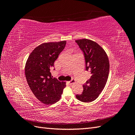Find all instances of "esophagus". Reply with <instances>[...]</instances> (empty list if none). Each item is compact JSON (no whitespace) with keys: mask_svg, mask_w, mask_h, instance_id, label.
<instances>
[{"mask_svg":"<svg viewBox=\"0 0 135 135\" xmlns=\"http://www.w3.org/2000/svg\"><path fill=\"white\" fill-rule=\"evenodd\" d=\"M68 82L69 83V84H73V83H74L75 82V80H74V79H71V80H70V81H68Z\"/></svg>","mask_w":135,"mask_h":135,"instance_id":"obj_1","label":"esophagus"}]
</instances>
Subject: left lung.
Returning a JSON list of instances; mask_svg holds the SVG:
<instances>
[{
	"label": "left lung",
	"instance_id": "left-lung-1",
	"mask_svg": "<svg viewBox=\"0 0 135 135\" xmlns=\"http://www.w3.org/2000/svg\"><path fill=\"white\" fill-rule=\"evenodd\" d=\"M83 51L85 61V70L91 76L83 85V91L76 95L78 100L84 103L95 100L103 90L108 78L109 61L104 49L95 42L87 39L75 40Z\"/></svg>",
	"mask_w": 135,
	"mask_h": 135
}]
</instances>
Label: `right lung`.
Here are the masks:
<instances>
[{
  "label": "right lung",
  "mask_w": 135,
  "mask_h": 135,
  "mask_svg": "<svg viewBox=\"0 0 135 135\" xmlns=\"http://www.w3.org/2000/svg\"><path fill=\"white\" fill-rule=\"evenodd\" d=\"M66 43L65 40L43 43L32 51L27 60L25 73L28 85L38 100L44 104L59 101L66 87L65 81L52 78L50 72Z\"/></svg>",
  "instance_id": "obj_1"
}]
</instances>
